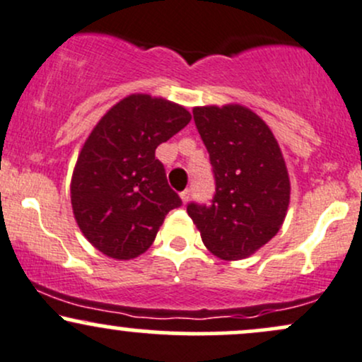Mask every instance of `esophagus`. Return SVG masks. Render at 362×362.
<instances>
[{"mask_svg":"<svg viewBox=\"0 0 362 362\" xmlns=\"http://www.w3.org/2000/svg\"><path fill=\"white\" fill-rule=\"evenodd\" d=\"M180 199H182V202H184V204H187V202H189V199H190V190H189V189L182 190V192H180Z\"/></svg>","mask_w":362,"mask_h":362,"instance_id":"obj_1","label":"esophagus"}]
</instances>
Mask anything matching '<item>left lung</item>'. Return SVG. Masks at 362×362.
Returning <instances> with one entry per match:
<instances>
[{
	"instance_id": "left-lung-1",
	"label": "left lung",
	"mask_w": 362,
	"mask_h": 362,
	"mask_svg": "<svg viewBox=\"0 0 362 362\" xmlns=\"http://www.w3.org/2000/svg\"><path fill=\"white\" fill-rule=\"evenodd\" d=\"M194 120L209 153L216 192L211 204L187 213L207 250L240 260L279 231L289 206V177L281 148L259 115L242 105L195 107Z\"/></svg>"
}]
</instances>
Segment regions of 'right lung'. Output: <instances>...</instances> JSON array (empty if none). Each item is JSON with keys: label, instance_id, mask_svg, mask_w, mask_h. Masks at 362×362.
<instances>
[{"label": "right lung", "instance_id": "1", "mask_svg": "<svg viewBox=\"0 0 362 362\" xmlns=\"http://www.w3.org/2000/svg\"><path fill=\"white\" fill-rule=\"evenodd\" d=\"M190 119L177 103L129 95L91 131L74 167L71 204L83 235L102 253L117 260L141 255L168 211L182 206L155 151Z\"/></svg>", "mask_w": 362, "mask_h": 362}]
</instances>
